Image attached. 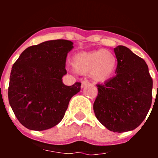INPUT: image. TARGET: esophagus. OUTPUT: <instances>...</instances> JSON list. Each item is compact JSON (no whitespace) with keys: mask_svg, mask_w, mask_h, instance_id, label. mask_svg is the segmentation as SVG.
I'll list each match as a JSON object with an SVG mask.
<instances>
[{"mask_svg":"<svg viewBox=\"0 0 158 158\" xmlns=\"http://www.w3.org/2000/svg\"><path fill=\"white\" fill-rule=\"evenodd\" d=\"M89 81H87V80L83 81L81 82V88H82V89H83V88L85 87L86 85H89Z\"/></svg>","mask_w":158,"mask_h":158,"instance_id":"obj_1","label":"esophagus"}]
</instances>
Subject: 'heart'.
<instances>
[{
	"instance_id": "1",
	"label": "heart",
	"mask_w": 158,
	"mask_h": 158,
	"mask_svg": "<svg viewBox=\"0 0 158 158\" xmlns=\"http://www.w3.org/2000/svg\"><path fill=\"white\" fill-rule=\"evenodd\" d=\"M71 65L78 74L89 73L93 81L103 83L109 80L115 73L117 58L111 51L100 49L77 53L71 58Z\"/></svg>"
}]
</instances>
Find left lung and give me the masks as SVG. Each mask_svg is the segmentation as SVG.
Listing matches in <instances>:
<instances>
[{
	"mask_svg": "<svg viewBox=\"0 0 158 158\" xmlns=\"http://www.w3.org/2000/svg\"><path fill=\"white\" fill-rule=\"evenodd\" d=\"M114 51L116 75L96 85L93 110L107 129L122 133L135 130L146 118L152 104L153 80L146 62L129 48L118 46Z\"/></svg>",
	"mask_w": 158,
	"mask_h": 158,
	"instance_id": "1",
	"label": "left lung"
}]
</instances>
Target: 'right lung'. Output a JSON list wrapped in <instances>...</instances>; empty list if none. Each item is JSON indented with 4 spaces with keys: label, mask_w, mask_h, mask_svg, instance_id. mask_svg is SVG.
Listing matches in <instances>:
<instances>
[{
    "label": "right lung",
    "mask_w": 158,
    "mask_h": 158,
    "mask_svg": "<svg viewBox=\"0 0 158 158\" xmlns=\"http://www.w3.org/2000/svg\"><path fill=\"white\" fill-rule=\"evenodd\" d=\"M73 48V42L50 40L27 47L11 70L8 101L19 123L32 131L56 126L65 115L81 83L65 85V60Z\"/></svg>",
    "instance_id": "obj_1"
}]
</instances>
